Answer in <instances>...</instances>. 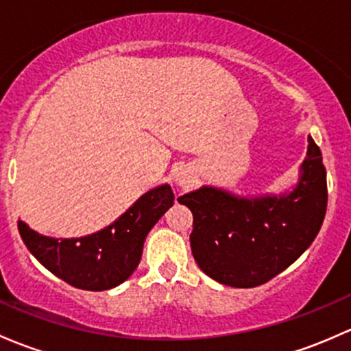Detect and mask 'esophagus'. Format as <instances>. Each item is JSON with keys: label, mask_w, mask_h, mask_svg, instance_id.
Masks as SVG:
<instances>
[{"label": "esophagus", "mask_w": 351, "mask_h": 351, "mask_svg": "<svg viewBox=\"0 0 351 351\" xmlns=\"http://www.w3.org/2000/svg\"><path fill=\"white\" fill-rule=\"evenodd\" d=\"M175 182H176V185H178V186L186 188V186L191 185V182H193V175H191L188 169L180 168L178 171L175 173Z\"/></svg>", "instance_id": "esophagus-1"}]
</instances>
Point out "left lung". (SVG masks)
<instances>
[{
	"label": "left lung",
	"mask_w": 351,
	"mask_h": 351,
	"mask_svg": "<svg viewBox=\"0 0 351 351\" xmlns=\"http://www.w3.org/2000/svg\"><path fill=\"white\" fill-rule=\"evenodd\" d=\"M193 213L191 254L217 282L256 287L289 267L311 245L328 204L326 169L308 136L298 185L289 193L239 197L202 186L178 198Z\"/></svg>",
	"instance_id": "1"
}]
</instances>
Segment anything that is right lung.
<instances>
[{
  "label": "right lung",
  "mask_w": 351,
  "mask_h": 351,
  "mask_svg": "<svg viewBox=\"0 0 351 351\" xmlns=\"http://www.w3.org/2000/svg\"><path fill=\"white\" fill-rule=\"evenodd\" d=\"M173 200L175 195L169 185L153 188L116 222L87 237H47L21 220H18V230L29 252L51 274L79 289L106 291L119 286L134 272L146 235Z\"/></svg>",
  "instance_id": "add662e5"
}]
</instances>
